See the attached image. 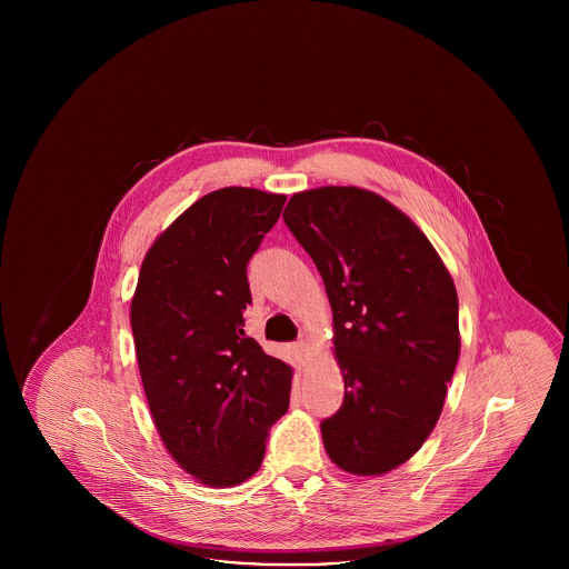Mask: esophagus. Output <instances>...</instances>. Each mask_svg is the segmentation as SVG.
<instances>
[{
	"label": "esophagus",
	"mask_w": 569,
	"mask_h": 569,
	"mask_svg": "<svg viewBox=\"0 0 569 569\" xmlns=\"http://www.w3.org/2000/svg\"><path fill=\"white\" fill-rule=\"evenodd\" d=\"M292 353H295L298 365H305L307 358H309V346H307V341H297V343L292 346Z\"/></svg>",
	"instance_id": "1"
}]
</instances>
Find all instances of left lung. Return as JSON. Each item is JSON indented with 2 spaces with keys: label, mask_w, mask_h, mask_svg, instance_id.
I'll return each instance as SVG.
<instances>
[{
  "label": "left lung",
  "mask_w": 569,
  "mask_h": 569,
  "mask_svg": "<svg viewBox=\"0 0 569 569\" xmlns=\"http://www.w3.org/2000/svg\"><path fill=\"white\" fill-rule=\"evenodd\" d=\"M283 221L325 279L343 406L322 420L330 460L381 476L439 420L459 360V297L425 232L373 191L295 193Z\"/></svg>",
  "instance_id": "left-lung-1"
}]
</instances>
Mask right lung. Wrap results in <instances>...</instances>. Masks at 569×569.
<instances>
[{"label": "right lung", "mask_w": 569, "mask_h": 569, "mask_svg": "<svg viewBox=\"0 0 569 569\" xmlns=\"http://www.w3.org/2000/svg\"><path fill=\"white\" fill-rule=\"evenodd\" d=\"M286 196L223 188L147 251L130 322L147 403L166 450L207 487H237L288 411L292 367L244 335L247 264Z\"/></svg>", "instance_id": "right-lung-1"}]
</instances>
